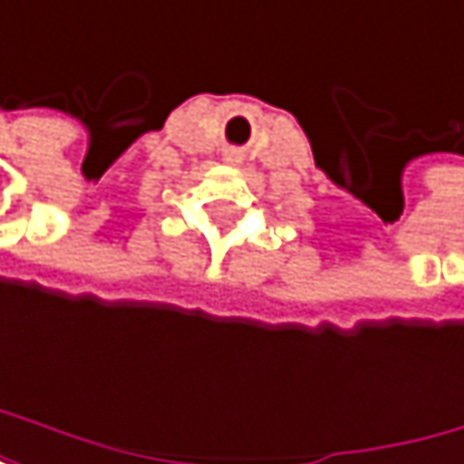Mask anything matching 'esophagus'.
Masks as SVG:
<instances>
[{
    "label": "esophagus",
    "instance_id": "1",
    "mask_svg": "<svg viewBox=\"0 0 464 464\" xmlns=\"http://www.w3.org/2000/svg\"><path fill=\"white\" fill-rule=\"evenodd\" d=\"M227 160H229V163H235V160H237V152H229V155H227Z\"/></svg>",
    "mask_w": 464,
    "mask_h": 464
}]
</instances>
